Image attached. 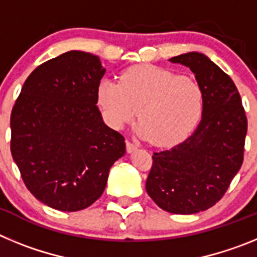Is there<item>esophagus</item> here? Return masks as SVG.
<instances>
[{"instance_id": "esophagus-1", "label": "esophagus", "mask_w": 257, "mask_h": 257, "mask_svg": "<svg viewBox=\"0 0 257 257\" xmlns=\"http://www.w3.org/2000/svg\"><path fill=\"white\" fill-rule=\"evenodd\" d=\"M126 149H127V152H128V153H131V152H134V151H136V149H138V145H136L135 143L130 142V140H126Z\"/></svg>"}]
</instances>
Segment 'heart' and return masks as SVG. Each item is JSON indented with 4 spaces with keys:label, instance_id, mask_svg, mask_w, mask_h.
Segmentation results:
<instances>
[{
    "label": "heart",
    "instance_id": "1",
    "mask_svg": "<svg viewBox=\"0 0 257 257\" xmlns=\"http://www.w3.org/2000/svg\"><path fill=\"white\" fill-rule=\"evenodd\" d=\"M97 103L117 130L133 122L139 110L136 131L160 147L185 138L203 112V94L196 81L152 65L127 69L119 82L103 79Z\"/></svg>",
    "mask_w": 257,
    "mask_h": 257
}]
</instances>
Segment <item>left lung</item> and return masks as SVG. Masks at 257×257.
Here are the masks:
<instances>
[{
	"label": "left lung",
	"instance_id": "8db88e82",
	"mask_svg": "<svg viewBox=\"0 0 257 257\" xmlns=\"http://www.w3.org/2000/svg\"><path fill=\"white\" fill-rule=\"evenodd\" d=\"M190 68L203 94L196 131L171 149L153 153L145 189L167 212L189 215L222 198L243 162L247 117L230 77L199 52L170 59Z\"/></svg>",
	"mask_w": 257,
	"mask_h": 257
}]
</instances>
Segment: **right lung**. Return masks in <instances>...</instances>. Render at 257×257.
Wrapping results in <instances>:
<instances>
[{
    "mask_svg": "<svg viewBox=\"0 0 257 257\" xmlns=\"http://www.w3.org/2000/svg\"><path fill=\"white\" fill-rule=\"evenodd\" d=\"M99 58L68 51L26 79L10 117L11 154L29 192L59 211L83 210L103 194L124 138L104 124Z\"/></svg>",
    "mask_w": 257,
    "mask_h": 257,
    "instance_id": "obj_1",
    "label": "right lung"
}]
</instances>
